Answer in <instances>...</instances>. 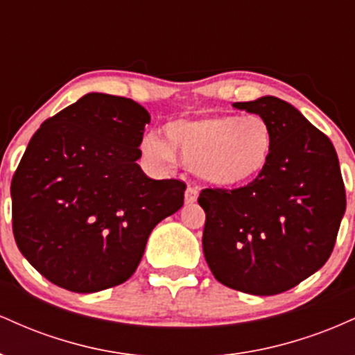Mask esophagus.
<instances>
[{
    "label": "esophagus",
    "instance_id": "esophagus-1",
    "mask_svg": "<svg viewBox=\"0 0 355 355\" xmlns=\"http://www.w3.org/2000/svg\"><path fill=\"white\" fill-rule=\"evenodd\" d=\"M198 198V189L197 187H189L185 190V203H195Z\"/></svg>",
    "mask_w": 355,
    "mask_h": 355
}]
</instances>
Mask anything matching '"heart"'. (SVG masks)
I'll list each match as a JSON object with an SVG mask.
<instances>
[{"label": "heart", "instance_id": "1", "mask_svg": "<svg viewBox=\"0 0 355 355\" xmlns=\"http://www.w3.org/2000/svg\"><path fill=\"white\" fill-rule=\"evenodd\" d=\"M165 140L146 135L141 153L160 166L178 162L203 182L220 189H237L262 177L272 160L275 137L260 115L215 113L178 118L165 125Z\"/></svg>", "mask_w": 355, "mask_h": 355}]
</instances>
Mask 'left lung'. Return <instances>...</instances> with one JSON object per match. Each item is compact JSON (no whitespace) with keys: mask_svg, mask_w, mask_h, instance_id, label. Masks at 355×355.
Instances as JSON below:
<instances>
[{"mask_svg":"<svg viewBox=\"0 0 355 355\" xmlns=\"http://www.w3.org/2000/svg\"><path fill=\"white\" fill-rule=\"evenodd\" d=\"M234 107L272 125L274 155L262 177L245 187L202 190L203 254L220 284L275 295L332 254L345 211L339 158L332 141L287 101L262 96Z\"/></svg>","mask_w":355,"mask_h":355,"instance_id":"1","label":"left lung"}]
</instances>
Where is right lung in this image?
Instances as JSON below:
<instances>
[{"instance_id":"obj_1","label":"right lung","mask_w":355,"mask_h":355,"mask_svg":"<svg viewBox=\"0 0 355 355\" xmlns=\"http://www.w3.org/2000/svg\"><path fill=\"white\" fill-rule=\"evenodd\" d=\"M148 112L88 93L36 130L11 180L13 234L24 259L78 294L123 284L158 222L180 210L187 185L137 164Z\"/></svg>"}]
</instances>
